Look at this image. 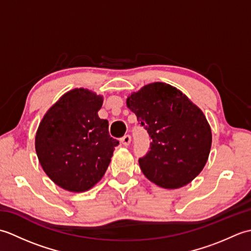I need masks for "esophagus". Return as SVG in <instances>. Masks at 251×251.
<instances>
[{
    "label": "esophagus",
    "mask_w": 251,
    "mask_h": 251,
    "mask_svg": "<svg viewBox=\"0 0 251 251\" xmlns=\"http://www.w3.org/2000/svg\"><path fill=\"white\" fill-rule=\"evenodd\" d=\"M130 141H131V137H130V135H125L124 137L122 138L121 139V142H122V145L123 146H125V147H127V146H129V143H130Z\"/></svg>",
    "instance_id": "34e87169"
}]
</instances>
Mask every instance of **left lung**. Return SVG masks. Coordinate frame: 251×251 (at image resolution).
I'll use <instances>...</instances> for the list:
<instances>
[{"label":"left lung","mask_w":251,"mask_h":251,"mask_svg":"<svg viewBox=\"0 0 251 251\" xmlns=\"http://www.w3.org/2000/svg\"><path fill=\"white\" fill-rule=\"evenodd\" d=\"M127 106L152 142L139 158L143 175L164 189L190 183L204 168L211 148V129L199 106L179 89L152 83L132 93Z\"/></svg>","instance_id":"obj_1"}]
</instances>
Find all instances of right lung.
<instances>
[{
  "label": "right lung",
  "mask_w": 251,
  "mask_h": 251,
  "mask_svg": "<svg viewBox=\"0 0 251 251\" xmlns=\"http://www.w3.org/2000/svg\"><path fill=\"white\" fill-rule=\"evenodd\" d=\"M103 97L75 88L61 96L42 119L35 151L46 175L70 192H85L103 177L119 140L98 111Z\"/></svg>",
  "instance_id": "1"
}]
</instances>
